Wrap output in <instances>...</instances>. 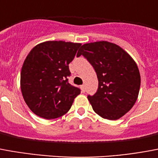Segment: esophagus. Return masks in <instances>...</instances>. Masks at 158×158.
Returning <instances> with one entry per match:
<instances>
[{"mask_svg":"<svg viewBox=\"0 0 158 158\" xmlns=\"http://www.w3.org/2000/svg\"><path fill=\"white\" fill-rule=\"evenodd\" d=\"M80 88H81V90H82V92H84V93H85V85H81V86H80Z\"/></svg>","mask_w":158,"mask_h":158,"instance_id":"34e87169","label":"esophagus"}]
</instances>
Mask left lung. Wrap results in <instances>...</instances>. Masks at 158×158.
Returning a JSON list of instances; mask_svg holds the SVG:
<instances>
[{"label":"left lung","instance_id":"8db88e82","mask_svg":"<svg viewBox=\"0 0 158 158\" xmlns=\"http://www.w3.org/2000/svg\"><path fill=\"white\" fill-rule=\"evenodd\" d=\"M84 56L96 72L99 86L88 95L94 112L104 119L117 120L132 108L141 85L137 65L116 44L106 41L84 44L77 57Z\"/></svg>","mask_w":158,"mask_h":158}]
</instances>
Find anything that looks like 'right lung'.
<instances>
[{
  "mask_svg": "<svg viewBox=\"0 0 158 158\" xmlns=\"http://www.w3.org/2000/svg\"><path fill=\"white\" fill-rule=\"evenodd\" d=\"M80 46V43L48 41L29 52L22 68L21 89L34 114L54 119L69 110L80 89L69 83V64Z\"/></svg>",
  "mask_w": 158,
  "mask_h": 158,
  "instance_id": "obj_1",
  "label": "right lung"
}]
</instances>
